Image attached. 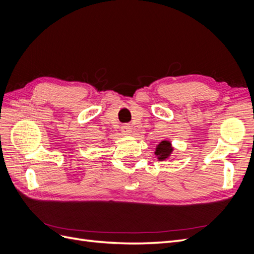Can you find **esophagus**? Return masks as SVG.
<instances>
[{"label": "esophagus", "mask_w": 254, "mask_h": 254, "mask_svg": "<svg viewBox=\"0 0 254 254\" xmlns=\"http://www.w3.org/2000/svg\"><path fill=\"white\" fill-rule=\"evenodd\" d=\"M130 130H132V128H130L128 125H124L121 127V132L124 135H128L130 133Z\"/></svg>", "instance_id": "34e87169"}]
</instances>
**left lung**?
Wrapping results in <instances>:
<instances>
[{"label":"left lung","instance_id":"left-lung-1","mask_svg":"<svg viewBox=\"0 0 254 254\" xmlns=\"http://www.w3.org/2000/svg\"><path fill=\"white\" fill-rule=\"evenodd\" d=\"M172 152H173V148L171 146V142L162 141L159 143L155 154L158 156L159 160H164V159H166L167 157H170Z\"/></svg>","mask_w":254,"mask_h":254}]
</instances>
